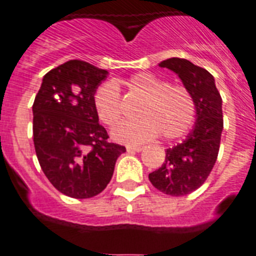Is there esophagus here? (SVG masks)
Returning a JSON list of instances; mask_svg holds the SVG:
<instances>
[{"instance_id": "34e87169", "label": "esophagus", "mask_w": 256, "mask_h": 256, "mask_svg": "<svg viewBox=\"0 0 256 256\" xmlns=\"http://www.w3.org/2000/svg\"><path fill=\"white\" fill-rule=\"evenodd\" d=\"M142 146H126V151L128 152H138L142 150Z\"/></svg>"}]
</instances>
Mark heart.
<instances>
[{
    "instance_id": "1",
    "label": "heart",
    "mask_w": 256,
    "mask_h": 256,
    "mask_svg": "<svg viewBox=\"0 0 256 256\" xmlns=\"http://www.w3.org/2000/svg\"><path fill=\"white\" fill-rule=\"evenodd\" d=\"M128 94L141 100L136 108V120L124 122L115 128L112 137L123 144H141L159 134L164 140L180 138L192 128L198 106L192 92L180 84L152 73H138L123 82ZM94 108L105 126H116L122 119V100L114 82H105L94 94Z\"/></svg>"
}]
</instances>
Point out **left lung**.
I'll list each match as a JSON object with an SVG mask.
<instances>
[{"instance_id": "8db88e82", "label": "left lung", "mask_w": 256, "mask_h": 256, "mask_svg": "<svg viewBox=\"0 0 256 256\" xmlns=\"http://www.w3.org/2000/svg\"><path fill=\"white\" fill-rule=\"evenodd\" d=\"M159 66L177 73L183 86L192 92L198 120L184 141L166 148L164 162L148 174V180L165 195L184 196L202 186L218 158L223 130L222 97L214 76L186 58H166Z\"/></svg>"}]
</instances>
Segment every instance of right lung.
<instances>
[{
  "label": "right lung",
  "instance_id": "obj_1",
  "mask_svg": "<svg viewBox=\"0 0 256 256\" xmlns=\"http://www.w3.org/2000/svg\"><path fill=\"white\" fill-rule=\"evenodd\" d=\"M108 72L70 60L50 70L33 104V142L51 184L73 198L106 188L126 148L108 142L98 123L94 94Z\"/></svg>",
  "mask_w": 256,
  "mask_h": 256
}]
</instances>
